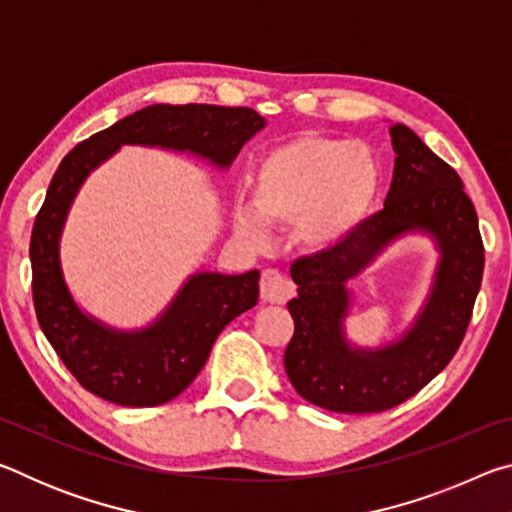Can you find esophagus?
<instances>
[{
    "label": "esophagus",
    "instance_id": "1",
    "mask_svg": "<svg viewBox=\"0 0 512 512\" xmlns=\"http://www.w3.org/2000/svg\"><path fill=\"white\" fill-rule=\"evenodd\" d=\"M259 293H262V300L268 305H284L296 293V284L277 268H266L262 280H259Z\"/></svg>",
    "mask_w": 512,
    "mask_h": 512
}]
</instances>
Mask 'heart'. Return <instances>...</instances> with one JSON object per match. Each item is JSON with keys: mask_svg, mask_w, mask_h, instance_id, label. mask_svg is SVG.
Wrapping results in <instances>:
<instances>
[{"mask_svg": "<svg viewBox=\"0 0 512 512\" xmlns=\"http://www.w3.org/2000/svg\"><path fill=\"white\" fill-rule=\"evenodd\" d=\"M381 169L375 153L339 137L302 135L264 153L250 171L253 210L235 214L246 239L267 225L296 228L311 253L336 250L357 235L375 210Z\"/></svg>", "mask_w": 512, "mask_h": 512, "instance_id": "heart-1", "label": "heart"}]
</instances>
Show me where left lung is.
Instances as JSON below:
<instances>
[{
  "instance_id": "left-lung-1",
  "label": "left lung",
  "mask_w": 512,
  "mask_h": 512,
  "mask_svg": "<svg viewBox=\"0 0 512 512\" xmlns=\"http://www.w3.org/2000/svg\"><path fill=\"white\" fill-rule=\"evenodd\" d=\"M397 153L384 210L348 244L291 266L293 339L284 370L300 397L336 413H379L409 400L443 370L470 325L483 277V241L463 180L404 124L391 126ZM427 231L441 253L437 275L412 329L377 351L350 346L342 332L347 282L391 240Z\"/></svg>"
}]
</instances>
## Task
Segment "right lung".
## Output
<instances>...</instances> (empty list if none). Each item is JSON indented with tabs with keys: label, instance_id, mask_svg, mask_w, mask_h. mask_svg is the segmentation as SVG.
<instances>
[{
	"label": "right lung",
	"instance_id": "add662e5",
	"mask_svg": "<svg viewBox=\"0 0 512 512\" xmlns=\"http://www.w3.org/2000/svg\"><path fill=\"white\" fill-rule=\"evenodd\" d=\"M266 119L250 108L149 106L76 144L51 178L31 232V287L38 323L51 348L85 391L119 406H158L192 384L223 327L257 305L259 271L196 273L162 316L121 332L83 314L60 268V232L83 180L121 144L189 151L230 167Z\"/></svg>",
	"mask_w": 512,
	"mask_h": 512
}]
</instances>
